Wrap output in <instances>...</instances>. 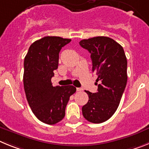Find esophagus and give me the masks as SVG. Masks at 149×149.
<instances>
[{
  "mask_svg": "<svg viewBox=\"0 0 149 149\" xmlns=\"http://www.w3.org/2000/svg\"><path fill=\"white\" fill-rule=\"evenodd\" d=\"M76 90H77V92H80V91H82L83 89L82 88H77V89H76Z\"/></svg>",
  "mask_w": 149,
  "mask_h": 149,
  "instance_id": "esophagus-1",
  "label": "esophagus"
}]
</instances>
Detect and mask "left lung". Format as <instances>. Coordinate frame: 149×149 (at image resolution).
Returning <instances> with one entry per match:
<instances>
[{
  "label": "left lung",
  "instance_id": "left-lung-1",
  "mask_svg": "<svg viewBox=\"0 0 149 149\" xmlns=\"http://www.w3.org/2000/svg\"><path fill=\"white\" fill-rule=\"evenodd\" d=\"M91 54L93 72L98 76V92L86 93L89 101L82 107L83 116L92 123L108 120L116 111L127 84V58L123 48L111 38L97 36L79 42Z\"/></svg>",
  "mask_w": 149,
  "mask_h": 149
}]
</instances>
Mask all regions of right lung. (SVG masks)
Wrapping results in <instances>:
<instances>
[{
  "label": "right lung",
  "mask_w": 149,
  "mask_h": 149,
  "mask_svg": "<svg viewBox=\"0 0 149 149\" xmlns=\"http://www.w3.org/2000/svg\"><path fill=\"white\" fill-rule=\"evenodd\" d=\"M70 42V39L45 36L30 46L24 58L23 81L27 102L36 118L48 125L64 118L69 98L76 92L71 85L53 86L51 83L60 50Z\"/></svg>",
  "instance_id": "1"
}]
</instances>
